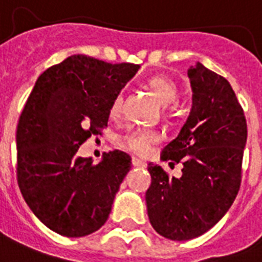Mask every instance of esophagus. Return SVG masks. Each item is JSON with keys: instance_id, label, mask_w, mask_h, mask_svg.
I'll use <instances>...</instances> for the list:
<instances>
[{"instance_id": "1", "label": "esophagus", "mask_w": 262, "mask_h": 262, "mask_svg": "<svg viewBox=\"0 0 262 262\" xmlns=\"http://www.w3.org/2000/svg\"><path fill=\"white\" fill-rule=\"evenodd\" d=\"M132 164H133L135 167H140V168L147 167V163H145V162H143L141 159H139V158H133V159H132Z\"/></svg>"}]
</instances>
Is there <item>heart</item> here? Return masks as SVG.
Masks as SVG:
<instances>
[{"instance_id":"obj_1","label":"heart","mask_w":262,"mask_h":262,"mask_svg":"<svg viewBox=\"0 0 262 262\" xmlns=\"http://www.w3.org/2000/svg\"><path fill=\"white\" fill-rule=\"evenodd\" d=\"M149 88L152 92L155 94V96L159 99V102L164 106H167L170 103H172L178 96V88L175 85L172 80L164 76H154L148 81ZM121 104H122V95L118 94L114 98L113 103L110 106V115L115 117L121 110ZM160 140L159 132L152 130V129H130L126 135L123 136L122 143L123 145L130 149L135 154L139 155H145L149 152L151 147L155 143H158Z\"/></svg>"}]
</instances>
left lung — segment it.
<instances>
[{
	"mask_svg": "<svg viewBox=\"0 0 262 262\" xmlns=\"http://www.w3.org/2000/svg\"><path fill=\"white\" fill-rule=\"evenodd\" d=\"M193 92L190 114L179 135L162 151V160L182 162V177L170 178L148 166V217L155 231L172 241L207 232L234 203L241 186L248 139L244 110L227 80L201 62L187 69Z\"/></svg>",
	"mask_w": 262,
	"mask_h": 262,
	"instance_id": "1",
	"label": "left lung"
}]
</instances>
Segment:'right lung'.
Listing matches in <instances>:
<instances>
[{
  "mask_svg": "<svg viewBox=\"0 0 262 262\" xmlns=\"http://www.w3.org/2000/svg\"><path fill=\"white\" fill-rule=\"evenodd\" d=\"M139 69L71 55L43 72L27 99L16 132L17 183L34 215L59 235L92 234L110 215L130 156L111 151L94 164L77 151L107 126L111 103Z\"/></svg>",
  "mask_w": 262,
  "mask_h": 262,
  "instance_id": "add662e5",
  "label": "right lung"
}]
</instances>
